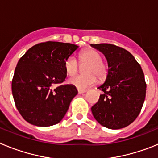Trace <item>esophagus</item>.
Returning <instances> with one entry per match:
<instances>
[{"label":"esophagus","instance_id":"esophagus-1","mask_svg":"<svg viewBox=\"0 0 158 158\" xmlns=\"http://www.w3.org/2000/svg\"><path fill=\"white\" fill-rule=\"evenodd\" d=\"M77 92L79 94H81V93H85L87 92V90H85V89H77Z\"/></svg>","mask_w":158,"mask_h":158}]
</instances>
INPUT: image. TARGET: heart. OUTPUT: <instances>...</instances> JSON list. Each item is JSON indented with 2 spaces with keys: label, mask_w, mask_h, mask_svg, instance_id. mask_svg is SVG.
<instances>
[{
  "label": "heart",
  "mask_w": 158,
  "mask_h": 158,
  "mask_svg": "<svg viewBox=\"0 0 158 158\" xmlns=\"http://www.w3.org/2000/svg\"><path fill=\"white\" fill-rule=\"evenodd\" d=\"M80 61L82 64H88L85 68L87 74L77 75L69 80V82L77 89H85L93 85L97 81L96 75L103 79L107 75V69L103 64L101 54L93 49H89L80 54ZM79 68L78 61L74 56L68 57L65 61V69L69 76L76 74Z\"/></svg>",
  "instance_id": "b5f03b06"
}]
</instances>
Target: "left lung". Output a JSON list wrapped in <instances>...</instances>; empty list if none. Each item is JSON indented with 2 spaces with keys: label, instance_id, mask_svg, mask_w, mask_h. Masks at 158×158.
Here are the masks:
<instances>
[{
  "label": "left lung",
  "instance_id": "1",
  "mask_svg": "<svg viewBox=\"0 0 158 158\" xmlns=\"http://www.w3.org/2000/svg\"><path fill=\"white\" fill-rule=\"evenodd\" d=\"M104 54L108 65L107 78L98 89L104 92L92 107L96 120L113 130L126 127L139 115L146 84L141 65L125 49L109 43L91 44Z\"/></svg>",
  "mask_w": 158,
  "mask_h": 158
}]
</instances>
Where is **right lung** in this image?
<instances>
[{
	"label": "right lung",
	"mask_w": 158,
	"mask_h": 158,
	"mask_svg": "<svg viewBox=\"0 0 158 158\" xmlns=\"http://www.w3.org/2000/svg\"><path fill=\"white\" fill-rule=\"evenodd\" d=\"M71 43L48 41L31 47L19 60L12 81L15 104L25 120L50 127L62 120L76 87L63 85L65 61L77 51Z\"/></svg>",
	"instance_id": "obj_1"
}]
</instances>
